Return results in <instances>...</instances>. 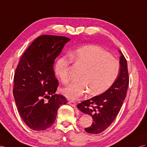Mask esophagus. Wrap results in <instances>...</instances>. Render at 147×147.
I'll list each match as a JSON object with an SVG mask.
<instances>
[{
    "label": "esophagus",
    "instance_id": "1",
    "mask_svg": "<svg viewBox=\"0 0 147 147\" xmlns=\"http://www.w3.org/2000/svg\"><path fill=\"white\" fill-rule=\"evenodd\" d=\"M68 104L69 105H71V106H72L73 107H76V103H75V102H74V101H73V100H69L68 101Z\"/></svg>",
    "mask_w": 147,
    "mask_h": 147
}]
</instances>
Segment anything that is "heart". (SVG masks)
Listing matches in <instances>:
<instances>
[{"label":"heart","instance_id":"1","mask_svg":"<svg viewBox=\"0 0 147 147\" xmlns=\"http://www.w3.org/2000/svg\"><path fill=\"white\" fill-rule=\"evenodd\" d=\"M71 57L84 70L80 74V81L74 82L63 89L67 97L77 99L89 91L94 96L109 88L118 76L119 63L106 50L97 45H88L71 53ZM71 59L63 56L58 59L55 67L56 76L63 84L70 81L69 73Z\"/></svg>","mask_w":147,"mask_h":147}]
</instances>
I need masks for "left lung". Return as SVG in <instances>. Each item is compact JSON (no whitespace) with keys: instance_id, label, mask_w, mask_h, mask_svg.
Instances as JSON below:
<instances>
[{"instance_id":"obj_1","label":"left lung","mask_w":147,"mask_h":147,"mask_svg":"<svg viewBox=\"0 0 147 147\" xmlns=\"http://www.w3.org/2000/svg\"><path fill=\"white\" fill-rule=\"evenodd\" d=\"M119 51L121 56L119 75L111 88L102 94L82 101L77 106L81 112L93 119L92 125L84 129L88 133L97 134L107 129L118 115L125 99L129 84V72L127 60Z\"/></svg>"}]
</instances>
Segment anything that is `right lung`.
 I'll return each mask as SVG.
<instances>
[{
  "label": "right lung",
  "instance_id": "add662e5",
  "mask_svg": "<svg viewBox=\"0 0 147 147\" xmlns=\"http://www.w3.org/2000/svg\"><path fill=\"white\" fill-rule=\"evenodd\" d=\"M69 40L65 36L41 35L30 45L18 64L13 94L19 115L32 130L50 127L58 109L67 102L65 96L55 94L59 82L53 65Z\"/></svg>",
  "mask_w": 147,
  "mask_h": 147
}]
</instances>
